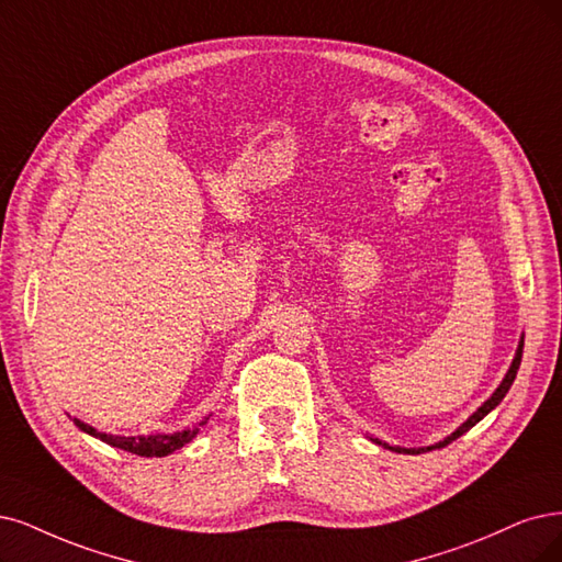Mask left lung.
<instances>
[{
  "label": "left lung",
  "mask_w": 562,
  "mask_h": 562,
  "mask_svg": "<svg viewBox=\"0 0 562 562\" xmlns=\"http://www.w3.org/2000/svg\"><path fill=\"white\" fill-rule=\"evenodd\" d=\"M521 357H524V340L518 342L516 357H514V361H512V366H509V370H507V375H505L503 384L497 386L493 396H491V398H488L480 409H476V412L472 414V417H470V419H468L459 430H453L447 440H442V442H438V445H432V447H426V449H424V447H422V449H401V447H389L386 442H380V440H375V442H378V445H382V447H386V449H391V451H398V453H422V451H430V449H442V447L451 445L453 440H459L463 432H468L474 424H480V422L486 417V414H488L497 403H501V401L507 396V391H509V386L514 384V378H516V372H518V366H521Z\"/></svg>",
  "instance_id": "obj_1"
}]
</instances>
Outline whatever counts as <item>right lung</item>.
<instances>
[{"mask_svg": "<svg viewBox=\"0 0 562 562\" xmlns=\"http://www.w3.org/2000/svg\"><path fill=\"white\" fill-rule=\"evenodd\" d=\"M207 419H203L199 426H203ZM74 424L86 430L88 435H94V438L103 440L106 445H113L117 449H124L136 456H145V459H153V456H166L173 453L176 449L184 447L187 442H192L199 432V426L187 428L182 432H173V435H136V438H124V435H109V432H99L97 428L82 424L80 419H74Z\"/></svg>", "mask_w": 562, "mask_h": 562, "instance_id": "obj_1", "label": "right lung"}]
</instances>
